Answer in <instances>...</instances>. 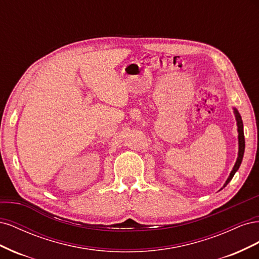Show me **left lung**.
I'll return each mask as SVG.
<instances>
[{
  "label": "left lung",
  "mask_w": 259,
  "mask_h": 259,
  "mask_svg": "<svg viewBox=\"0 0 259 259\" xmlns=\"http://www.w3.org/2000/svg\"><path fill=\"white\" fill-rule=\"evenodd\" d=\"M234 114H236V120L238 122V132H239V155H238V160L236 162V164H234V166L231 170L230 173V176L228 177V179H227V182L225 184L224 187H226L227 185L229 184L230 180L232 179V177L234 176V174H236V171L239 169L240 165H241V162H242V159H243V154H244V149H245V140H244V132H243V122H242V119H241V115L239 114V112L234 109Z\"/></svg>",
  "instance_id": "1"
}]
</instances>
